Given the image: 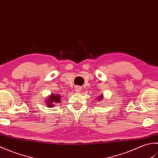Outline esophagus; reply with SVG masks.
<instances>
[{
	"label": "esophagus",
	"mask_w": 158,
	"mask_h": 158,
	"mask_svg": "<svg viewBox=\"0 0 158 158\" xmlns=\"http://www.w3.org/2000/svg\"><path fill=\"white\" fill-rule=\"evenodd\" d=\"M81 87H79V86H75V90L77 92H79L80 91H81Z\"/></svg>",
	"instance_id": "obj_1"
}]
</instances>
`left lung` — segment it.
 I'll return each instance as SVG.
<instances>
[{
	"instance_id": "left-lung-1",
	"label": "left lung",
	"mask_w": 158,
	"mask_h": 158,
	"mask_svg": "<svg viewBox=\"0 0 158 158\" xmlns=\"http://www.w3.org/2000/svg\"><path fill=\"white\" fill-rule=\"evenodd\" d=\"M103 97H104L103 94H100V96H98V97H97L96 100H98V101H100V100H103Z\"/></svg>"
}]
</instances>
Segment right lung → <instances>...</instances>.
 <instances>
[{
	"label": "right lung",
	"instance_id": "add662e5",
	"mask_svg": "<svg viewBox=\"0 0 158 158\" xmlns=\"http://www.w3.org/2000/svg\"><path fill=\"white\" fill-rule=\"evenodd\" d=\"M60 99H61V96L60 94H55L52 93L51 94L47 97L45 100V105L48 107H52L55 106L56 103L60 102Z\"/></svg>",
	"mask_w": 158,
	"mask_h": 158
}]
</instances>
